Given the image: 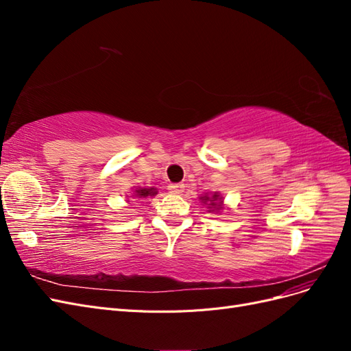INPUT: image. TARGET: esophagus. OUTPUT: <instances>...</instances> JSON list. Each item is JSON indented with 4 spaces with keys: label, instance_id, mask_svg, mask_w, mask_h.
Returning <instances> with one entry per match:
<instances>
[{
    "label": "esophagus",
    "instance_id": "34e87169",
    "mask_svg": "<svg viewBox=\"0 0 351 351\" xmlns=\"http://www.w3.org/2000/svg\"><path fill=\"white\" fill-rule=\"evenodd\" d=\"M168 190L171 193H176V195H182L184 192V186L182 183H176V184H169L168 186Z\"/></svg>",
    "mask_w": 351,
    "mask_h": 351
}]
</instances>
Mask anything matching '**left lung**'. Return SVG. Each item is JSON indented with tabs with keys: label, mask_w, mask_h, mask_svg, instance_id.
Segmentation results:
<instances>
[{
	"label": "left lung",
	"mask_w": 351,
	"mask_h": 351,
	"mask_svg": "<svg viewBox=\"0 0 351 351\" xmlns=\"http://www.w3.org/2000/svg\"><path fill=\"white\" fill-rule=\"evenodd\" d=\"M199 200L204 204V206L208 208V212H219L224 209V197L221 196L219 192H212V193H205L204 196H200Z\"/></svg>",
	"instance_id": "left-lung-1"
}]
</instances>
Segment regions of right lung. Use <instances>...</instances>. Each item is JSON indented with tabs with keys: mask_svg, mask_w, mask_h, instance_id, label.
Wrapping results in <instances>:
<instances>
[{
	"mask_svg": "<svg viewBox=\"0 0 351 351\" xmlns=\"http://www.w3.org/2000/svg\"><path fill=\"white\" fill-rule=\"evenodd\" d=\"M155 195H158V189L156 187H136L133 190V195L132 196L136 197V199H145L147 196L152 197ZM127 202H130V200H127Z\"/></svg>",
	"mask_w": 351,
	"mask_h": 351,
	"instance_id": "right-lung-1",
	"label": "right lung"
}]
</instances>
